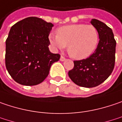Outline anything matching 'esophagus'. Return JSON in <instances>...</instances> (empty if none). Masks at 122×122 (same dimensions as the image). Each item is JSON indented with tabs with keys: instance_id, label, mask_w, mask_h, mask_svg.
<instances>
[{
	"instance_id": "34e87169",
	"label": "esophagus",
	"mask_w": 122,
	"mask_h": 122,
	"mask_svg": "<svg viewBox=\"0 0 122 122\" xmlns=\"http://www.w3.org/2000/svg\"><path fill=\"white\" fill-rule=\"evenodd\" d=\"M60 61H66V58H65V57H63V56H61V57H60Z\"/></svg>"
}]
</instances>
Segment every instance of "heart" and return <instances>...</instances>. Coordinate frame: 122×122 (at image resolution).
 Segmentation results:
<instances>
[{"mask_svg":"<svg viewBox=\"0 0 122 122\" xmlns=\"http://www.w3.org/2000/svg\"><path fill=\"white\" fill-rule=\"evenodd\" d=\"M49 41L56 49L63 50L68 46L69 54L75 59L81 60L88 58L96 50L99 34L93 25L72 24L59 28L56 34H50Z\"/></svg>","mask_w":122,"mask_h":122,"instance_id":"heart-1","label":"heart"}]
</instances>
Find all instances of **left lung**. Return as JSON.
Masks as SVG:
<instances>
[{"instance_id":"1","label":"left lung","mask_w":122,"mask_h":122,"mask_svg":"<svg viewBox=\"0 0 122 122\" xmlns=\"http://www.w3.org/2000/svg\"><path fill=\"white\" fill-rule=\"evenodd\" d=\"M90 23L99 34V43L88 58L74 61V68L68 72L70 79L85 88H93L111 75L115 66L116 41L111 28L103 22L92 19Z\"/></svg>"}]
</instances>
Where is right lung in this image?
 <instances>
[{
  "mask_svg": "<svg viewBox=\"0 0 122 122\" xmlns=\"http://www.w3.org/2000/svg\"><path fill=\"white\" fill-rule=\"evenodd\" d=\"M54 25L37 17H27L10 29L6 40L5 66L13 79L24 86L43 82L60 55L49 50Z\"/></svg>",
  "mask_w": 122,
  "mask_h": 122,
  "instance_id": "obj_1",
  "label": "right lung"
}]
</instances>
